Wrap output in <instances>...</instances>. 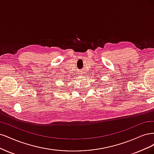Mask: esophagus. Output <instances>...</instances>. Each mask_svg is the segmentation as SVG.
Listing matches in <instances>:
<instances>
[{
	"label": "esophagus",
	"instance_id": "1",
	"mask_svg": "<svg viewBox=\"0 0 154 154\" xmlns=\"http://www.w3.org/2000/svg\"><path fill=\"white\" fill-rule=\"evenodd\" d=\"M79 73V74H80V75H81V73Z\"/></svg>",
	"mask_w": 154,
	"mask_h": 154
}]
</instances>
